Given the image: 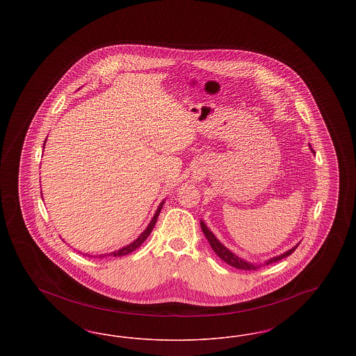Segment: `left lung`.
I'll return each mask as SVG.
<instances>
[{
    "instance_id": "8db88e82",
    "label": "left lung",
    "mask_w": 356,
    "mask_h": 356,
    "mask_svg": "<svg viewBox=\"0 0 356 356\" xmlns=\"http://www.w3.org/2000/svg\"><path fill=\"white\" fill-rule=\"evenodd\" d=\"M309 149L312 151V153H315L314 152V149L311 148V145H309ZM200 225H202L204 235L207 237V240L209 241V245H211V248L215 251V254H218L221 260H224L227 264H229V266H232V267H235V268H238V270L251 271V270L260 268L261 266H267V264H271V263H275V261H279V260H282V259H284V257H287V256L292 254V252L296 250V247L299 245V243H298L295 247H292L291 250H288L284 254H277V256H275V257H271V259L266 260V261L261 263V264H259V263H251V261H248V260H244V259L238 257V256L234 254L232 251H229L224 244H221L220 240L212 234V231L205 225V222H204L203 220H200Z\"/></svg>"
}]
</instances>
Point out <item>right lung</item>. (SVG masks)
<instances>
[{
	"label": "right lung",
	"instance_id": "add662e5",
	"mask_svg": "<svg viewBox=\"0 0 356 356\" xmlns=\"http://www.w3.org/2000/svg\"><path fill=\"white\" fill-rule=\"evenodd\" d=\"M45 143H47V140H45ZM45 143H44V148H45ZM164 200L160 203V205L157 207V209H156V212H154V215H153L152 220L149 221V224H148V227L138 235V237L134 240L131 244H128V245H125V247H122V248H120L118 251H113V252H109V254H99V257H105V256H113V257H119V256H125V254H131V252H134L136 248H138L145 240H147V237L151 235V232H152L153 227H154V224H156V221H157V218H159V215H160V211H161V208H163V205H164ZM85 256L88 254H84ZM96 257L95 254H88V257Z\"/></svg>",
	"mask_w": 356,
	"mask_h": 356
}]
</instances>
